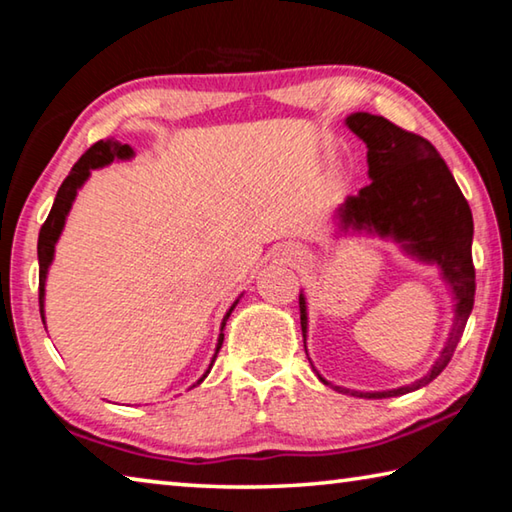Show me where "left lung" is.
Listing matches in <instances>:
<instances>
[{"instance_id": "8db88e82", "label": "left lung", "mask_w": 512, "mask_h": 512, "mask_svg": "<svg viewBox=\"0 0 512 512\" xmlns=\"http://www.w3.org/2000/svg\"><path fill=\"white\" fill-rule=\"evenodd\" d=\"M345 126L368 146L370 185L359 189L357 196L345 198V203L336 210L334 216L341 230L393 239L406 255L418 262L436 264L440 277L449 284L454 296L452 332L440 357L433 361L424 377L391 391L363 393L334 386L318 375L325 386H332L339 393L363 397V400H384L427 386L452 359L474 307V221L452 171L429 140L370 112H354L345 119ZM307 323V298L300 291V327L305 352Z\"/></svg>"}]
</instances>
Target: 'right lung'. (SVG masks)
<instances>
[{"label": "right lung", "mask_w": 512, "mask_h": 512, "mask_svg": "<svg viewBox=\"0 0 512 512\" xmlns=\"http://www.w3.org/2000/svg\"><path fill=\"white\" fill-rule=\"evenodd\" d=\"M135 155V151L131 149L128 144H119L115 140H101L97 144H92L88 151L81 155V160L74 164L72 171H69V176L63 180V185H60L58 194H56V201L54 207H51V212L47 216L45 225L40 228V237H38V264H40V316H42V323H45V282H47V273H49V266L54 262V250L56 244L60 239V232L65 228V221H67V214L72 210V203L76 194H79V189L85 185V180L90 178V171L92 169H101V167H108L110 162L115 160H131ZM241 298V296H239ZM239 298L232 302V307L225 311L223 316V323H221V334H219V341H216V350H214V357L210 361V368L205 370V375L196 381V384H201V381L210 375V370L214 366V359L216 354H219L221 345H223V329L225 323H228V318L232 314V309L237 307Z\"/></svg>", "instance_id": "obj_1"}]
</instances>
